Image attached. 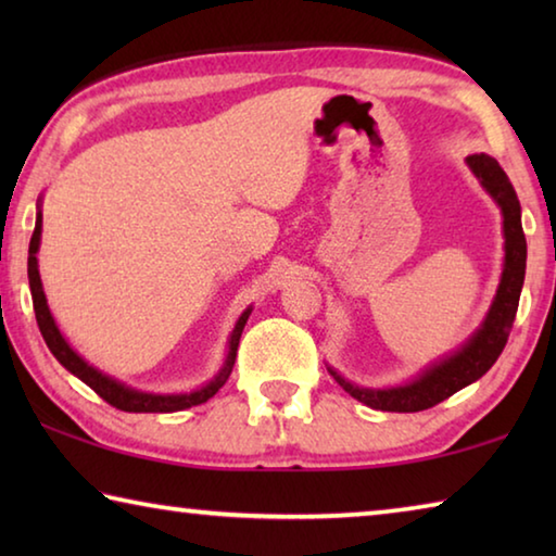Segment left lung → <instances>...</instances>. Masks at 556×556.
Listing matches in <instances>:
<instances>
[{"mask_svg":"<svg viewBox=\"0 0 556 556\" xmlns=\"http://www.w3.org/2000/svg\"><path fill=\"white\" fill-rule=\"evenodd\" d=\"M468 166L473 174L481 178L485 191L493 195L503 211V228H505V269L501 287H497L495 301L488 312L485 324L481 326L470 341L460 348L456 355L441 361L434 368H429L419 380H414L404 388L392 390H363L355 388L341 375L333 372L336 382L355 397L357 402L368 404L372 409L382 412H421L434 407V404L448 400L451 394L458 392L466 384L476 382L478 378L493 368L497 355L503 353L510 336V328L520 304V291L525 281V265H527V240L522 232L520 220V201L510 184V178L501 168L495 159L485 154H470Z\"/></svg>","mask_w":556,"mask_h":556,"instance_id":"left-lung-1","label":"left lung"}]
</instances>
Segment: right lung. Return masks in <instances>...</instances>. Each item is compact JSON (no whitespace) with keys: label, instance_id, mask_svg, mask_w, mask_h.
<instances>
[{"label":"right lung","instance_id":"1","mask_svg":"<svg viewBox=\"0 0 556 556\" xmlns=\"http://www.w3.org/2000/svg\"><path fill=\"white\" fill-rule=\"evenodd\" d=\"M39 240H41V213H39V218H36V228H34L31 242H29V287H31V299H34L36 324H39V331L43 336L46 345H49V351L55 355V361H59L65 370H71L75 378H80L88 384V388L96 390L102 400L122 412H178V409L193 407V404L208 402L213 394L223 388L232 370V365H235V355H238V343H240L242 328H244V324H248L250 308L240 316V321H238V326H235V331L230 336V353H228V361H225V368L218 372V378H215L211 384H205L203 390H195L191 394H147V392L129 390V388H125V384H119L112 378H108V375H102L96 368H90V365L83 361V357L75 353L68 343H65V338L61 336L59 328H55L49 306H46L39 267H36Z\"/></svg>","mask_w":556,"mask_h":556}]
</instances>
